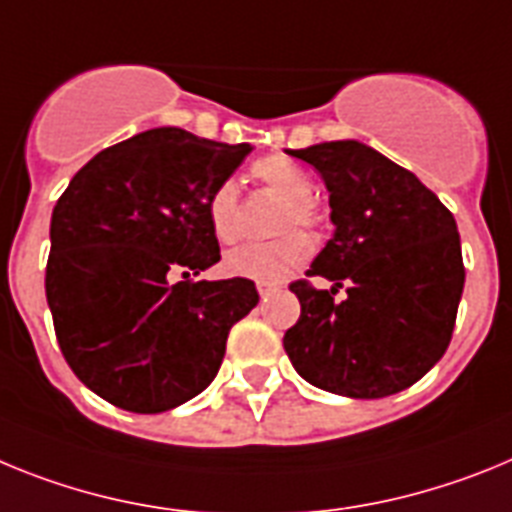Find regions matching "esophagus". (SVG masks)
I'll use <instances>...</instances> for the list:
<instances>
[{"mask_svg": "<svg viewBox=\"0 0 512 512\" xmlns=\"http://www.w3.org/2000/svg\"><path fill=\"white\" fill-rule=\"evenodd\" d=\"M257 291H260V299H270V296L281 291V286H275V283H257Z\"/></svg>", "mask_w": 512, "mask_h": 512, "instance_id": "obj_1", "label": "esophagus"}]
</instances>
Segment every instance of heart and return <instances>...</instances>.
<instances>
[{
	"label": "heart",
	"instance_id": "heart-1",
	"mask_svg": "<svg viewBox=\"0 0 512 512\" xmlns=\"http://www.w3.org/2000/svg\"><path fill=\"white\" fill-rule=\"evenodd\" d=\"M252 175L286 201L281 224H278V231L286 237L270 244H242L224 257V270L229 275L257 283L288 281L311 257L309 237L293 229L296 226L314 229L322 224V211H319L317 201L311 198L314 177L299 162L281 157V154L257 159L252 164ZM206 216L213 237L221 244H234L242 237V203H239L237 182L226 180L213 188V193L208 195Z\"/></svg>",
	"mask_w": 512,
	"mask_h": 512
}]
</instances>
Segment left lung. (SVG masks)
I'll use <instances>...</instances> for the list:
<instances>
[{
	"mask_svg": "<svg viewBox=\"0 0 512 512\" xmlns=\"http://www.w3.org/2000/svg\"><path fill=\"white\" fill-rule=\"evenodd\" d=\"M322 175L332 239L291 283L301 317L283 348L301 379L353 399H381L420 381L451 342L464 291L453 213L412 175L361 141L288 151ZM346 299L334 301L337 287Z\"/></svg>",
	"mask_w": 512,
	"mask_h": 512,
	"instance_id": "obj_1",
	"label": "left lung"
}]
</instances>
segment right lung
Listing matches in <instances>:
<instances>
[{
  "label": "right lung",
  "mask_w": 512,
  "mask_h": 512,
  "mask_svg": "<svg viewBox=\"0 0 512 512\" xmlns=\"http://www.w3.org/2000/svg\"><path fill=\"white\" fill-rule=\"evenodd\" d=\"M247 154L164 126L71 177L51 216L46 299L66 363L97 397L154 415L216 379L229 330L260 296L247 278L190 275L221 260L206 203Z\"/></svg>",
  "instance_id": "1"
}]
</instances>
